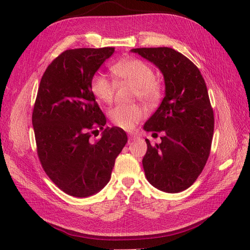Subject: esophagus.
I'll return each mask as SVG.
<instances>
[{
    "label": "esophagus",
    "instance_id": "esophagus-1",
    "mask_svg": "<svg viewBox=\"0 0 250 250\" xmlns=\"http://www.w3.org/2000/svg\"><path fill=\"white\" fill-rule=\"evenodd\" d=\"M137 137H139V135H137L136 133H130V134H129V140H130V141L135 140V139H137Z\"/></svg>",
    "mask_w": 250,
    "mask_h": 250
}]
</instances>
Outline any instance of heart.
I'll use <instances>...</instances> for the list:
<instances>
[{"mask_svg": "<svg viewBox=\"0 0 250 250\" xmlns=\"http://www.w3.org/2000/svg\"><path fill=\"white\" fill-rule=\"evenodd\" d=\"M117 81L134 84V98L144 101L147 104H155L162 95L161 83L155 78V71L147 62L141 59H125L111 66ZM91 92L99 101L110 103L115 93L114 81L97 73L91 79ZM111 122L124 130H132L144 118L145 111L139 104H119L109 110Z\"/></svg>", "mask_w": 250, "mask_h": 250, "instance_id": "heart-1", "label": "heart"}]
</instances>
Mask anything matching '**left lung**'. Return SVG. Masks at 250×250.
I'll return each instance as SVG.
<instances>
[{
  "label": "left lung",
  "instance_id": "obj_1",
  "mask_svg": "<svg viewBox=\"0 0 250 250\" xmlns=\"http://www.w3.org/2000/svg\"><path fill=\"white\" fill-rule=\"evenodd\" d=\"M131 51L152 62L166 83V97L144 125L145 131L164 132L160 144L146 140V178L164 192H180L195 182L210 152L215 120L206 83L199 68L173 48Z\"/></svg>",
  "mask_w": 250,
  "mask_h": 250
}]
</instances>
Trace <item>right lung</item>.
Masks as SVG:
<instances>
[{
	"mask_svg": "<svg viewBox=\"0 0 250 250\" xmlns=\"http://www.w3.org/2000/svg\"><path fill=\"white\" fill-rule=\"evenodd\" d=\"M114 47L63 51L46 68L37 91L33 124L37 156L63 192L86 198L110 179L117 156L128 142L125 132L108 128L91 92V79ZM103 136L92 143L97 128Z\"/></svg>",
	"mask_w": 250,
	"mask_h": 250,
	"instance_id": "right-lung-1",
	"label": "right lung"
}]
</instances>
